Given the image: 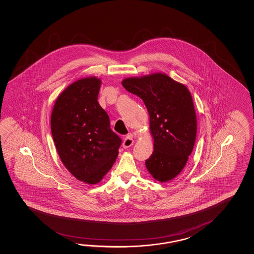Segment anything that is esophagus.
Instances as JSON below:
<instances>
[{"label":"esophagus","mask_w":254,"mask_h":254,"mask_svg":"<svg viewBox=\"0 0 254 254\" xmlns=\"http://www.w3.org/2000/svg\"><path fill=\"white\" fill-rule=\"evenodd\" d=\"M133 144V137H132V135H127V137L124 138V140H123V142H122V146H123V148H129L130 146H132Z\"/></svg>","instance_id":"34e87169"}]
</instances>
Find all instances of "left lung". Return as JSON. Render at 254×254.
Listing matches in <instances>:
<instances>
[{
  "label": "left lung",
  "instance_id": "obj_1",
  "mask_svg": "<svg viewBox=\"0 0 254 254\" xmlns=\"http://www.w3.org/2000/svg\"><path fill=\"white\" fill-rule=\"evenodd\" d=\"M127 91L143 101L150 115L154 150L146 167L160 183L182 172L191 154L196 136V117L187 87L162 73L127 78Z\"/></svg>",
  "mask_w": 254,
  "mask_h": 254
}]
</instances>
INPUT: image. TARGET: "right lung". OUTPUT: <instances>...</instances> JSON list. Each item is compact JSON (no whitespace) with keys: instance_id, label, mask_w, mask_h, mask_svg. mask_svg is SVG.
<instances>
[{"instance_id":"1","label":"right lung","mask_w":254,"mask_h":254,"mask_svg":"<svg viewBox=\"0 0 254 254\" xmlns=\"http://www.w3.org/2000/svg\"><path fill=\"white\" fill-rule=\"evenodd\" d=\"M101 79H79L58 97L51 133L61 161L79 181L96 184L116 160L121 139L97 102Z\"/></svg>"}]
</instances>
